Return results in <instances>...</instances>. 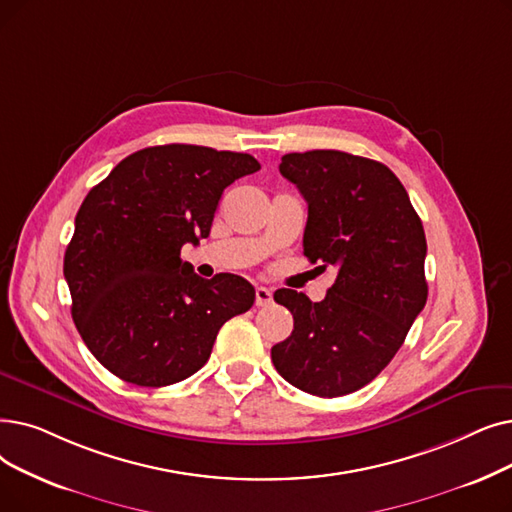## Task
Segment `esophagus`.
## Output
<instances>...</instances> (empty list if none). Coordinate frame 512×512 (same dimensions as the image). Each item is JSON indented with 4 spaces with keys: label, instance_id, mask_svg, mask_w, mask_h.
<instances>
[{
    "label": "esophagus",
    "instance_id": "34e87169",
    "mask_svg": "<svg viewBox=\"0 0 512 512\" xmlns=\"http://www.w3.org/2000/svg\"><path fill=\"white\" fill-rule=\"evenodd\" d=\"M272 288H268V286H257L255 288V305L257 307H265V305H270L272 303Z\"/></svg>",
    "mask_w": 512,
    "mask_h": 512
}]
</instances>
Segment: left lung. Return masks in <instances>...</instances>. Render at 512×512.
<instances>
[{
	"instance_id": "1",
	"label": "left lung",
	"mask_w": 512,
	"mask_h": 512,
	"mask_svg": "<svg viewBox=\"0 0 512 512\" xmlns=\"http://www.w3.org/2000/svg\"><path fill=\"white\" fill-rule=\"evenodd\" d=\"M280 173L307 201L303 253L337 280L322 301L280 288L291 337L272 362L297 389L339 397L362 389L393 360L427 303V238L410 196L379 161L341 150L284 154Z\"/></svg>"
}]
</instances>
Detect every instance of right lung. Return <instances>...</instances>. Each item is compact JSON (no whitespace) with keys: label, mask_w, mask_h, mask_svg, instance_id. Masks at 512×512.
Masks as SVG:
<instances>
[{"label":"right lung","mask_w":512,"mask_h":512,"mask_svg":"<svg viewBox=\"0 0 512 512\" xmlns=\"http://www.w3.org/2000/svg\"><path fill=\"white\" fill-rule=\"evenodd\" d=\"M259 169L244 152L152 146L85 196L64 278L79 335L106 370L140 387L180 383L207 364L224 322L251 309V282L205 280L180 253L209 236L224 190Z\"/></svg>","instance_id":"right-lung-1"}]
</instances>
